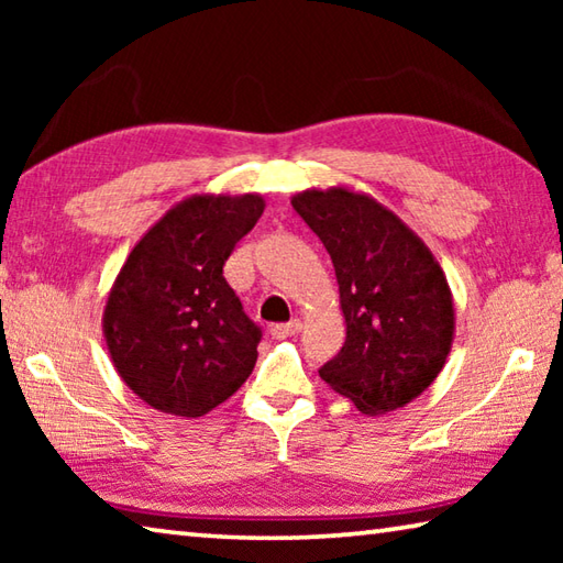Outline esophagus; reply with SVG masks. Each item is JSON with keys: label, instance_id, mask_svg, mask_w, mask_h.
I'll use <instances>...</instances> for the list:
<instances>
[{"label": "esophagus", "instance_id": "obj_1", "mask_svg": "<svg viewBox=\"0 0 563 563\" xmlns=\"http://www.w3.org/2000/svg\"><path fill=\"white\" fill-rule=\"evenodd\" d=\"M300 328H302V322H300V320L280 322V325H273V328H271V335H273V338H278V340H285V338L298 335Z\"/></svg>", "mask_w": 563, "mask_h": 563}]
</instances>
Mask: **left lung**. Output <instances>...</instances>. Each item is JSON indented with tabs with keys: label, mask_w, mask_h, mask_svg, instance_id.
Instances as JSON below:
<instances>
[{
	"label": "left lung",
	"mask_w": 563,
	"mask_h": 563,
	"mask_svg": "<svg viewBox=\"0 0 563 563\" xmlns=\"http://www.w3.org/2000/svg\"><path fill=\"white\" fill-rule=\"evenodd\" d=\"M335 265L345 345L320 377L362 415L405 407L442 373L454 298L442 265L412 228L347 186L290 198Z\"/></svg>",
	"instance_id": "8db88e82"
}]
</instances>
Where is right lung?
Returning a JSON list of instances; mask_svg holds the SVG:
<instances>
[{"instance_id":"right-lung-1","label":"right lung","mask_w":563,"mask_h":563,"mask_svg":"<svg viewBox=\"0 0 563 563\" xmlns=\"http://www.w3.org/2000/svg\"><path fill=\"white\" fill-rule=\"evenodd\" d=\"M263 208L258 194L184 198L121 265L103 308V340L119 377L158 412L203 417L253 373L261 328L223 265Z\"/></svg>"}]
</instances>
